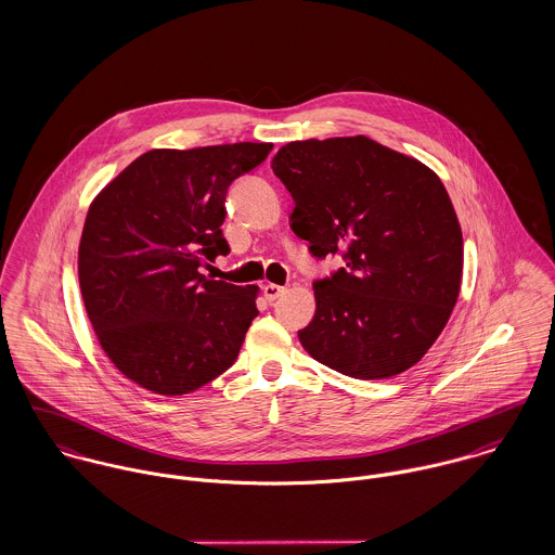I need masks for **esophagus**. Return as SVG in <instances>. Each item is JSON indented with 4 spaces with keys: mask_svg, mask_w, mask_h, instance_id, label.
<instances>
[{
    "mask_svg": "<svg viewBox=\"0 0 555 555\" xmlns=\"http://www.w3.org/2000/svg\"><path fill=\"white\" fill-rule=\"evenodd\" d=\"M284 293H286V286H280V284H264V286H262V295H264V299H267L269 304L275 301V299H280Z\"/></svg>",
    "mask_w": 555,
    "mask_h": 555,
    "instance_id": "34e87169",
    "label": "esophagus"
}]
</instances>
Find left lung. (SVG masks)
Here are the masks:
<instances>
[{
    "instance_id": "1",
    "label": "left lung",
    "mask_w": 555,
    "mask_h": 555,
    "mask_svg": "<svg viewBox=\"0 0 555 555\" xmlns=\"http://www.w3.org/2000/svg\"><path fill=\"white\" fill-rule=\"evenodd\" d=\"M295 201L291 229L344 267L314 282L299 331L318 363L383 380L423 359L460 297L464 238L440 177L367 139L295 141L271 162Z\"/></svg>"
}]
</instances>
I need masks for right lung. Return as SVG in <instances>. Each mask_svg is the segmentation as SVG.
<instances>
[{"instance_id":"right-lung-1","label":"right lung","mask_w":555,"mask_h":555,"mask_svg":"<svg viewBox=\"0 0 555 555\" xmlns=\"http://www.w3.org/2000/svg\"><path fill=\"white\" fill-rule=\"evenodd\" d=\"M271 143L152 150L91 203L79 245L82 304L113 365L158 396L192 393L237 361L258 286L209 280L231 251L222 235L231 183Z\"/></svg>"}]
</instances>
